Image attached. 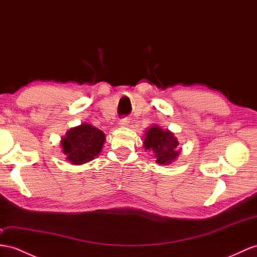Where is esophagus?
<instances>
[{"mask_svg": "<svg viewBox=\"0 0 257 257\" xmlns=\"http://www.w3.org/2000/svg\"><path fill=\"white\" fill-rule=\"evenodd\" d=\"M128 122H129V120H128V118H121V119L119 120V126H121V127H126V126H128Z\"/></svg>", "mask_w": 257, "mask_h": 257, "instance_id": "esophagus-1", "label": "esophagus"}]
</instances>
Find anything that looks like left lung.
<instances>
[{"instance_id": "8db88e82", "label": "left lung", "mask_w": 257, "mask_h": 257, "mask_svg": "<svg viewBox=\"0 0 257 257\" xmlns=\"http://www.w3.org/2000/svg\"><path fill=\"white\" fill-rule=\"evenodd\" d=\"M143 148L152 153L160 165H168L173 163L179 155L178 139L172 131L163 130L161 127L154 124L144 135Z\"/></svg>"}]
</instances>
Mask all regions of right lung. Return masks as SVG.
Instances as JSON below:
<instances>
[{"mask_svg": "<svg viewBox=\"0 0 257 257\" xmlns=\"http://www.w3.org/2000/svg\"><path fill=\"white\" fill-rule=\"evenodd\" d=\"M104 142L105 135L102 130L90 123H81L68 130L61 144L66 160L74 165H81L100 154Z\"/></svg>", "mask_w": 257, "mask_h": 257, "instance_id": "add662e5", "label": "right lung"}]
</instances>
